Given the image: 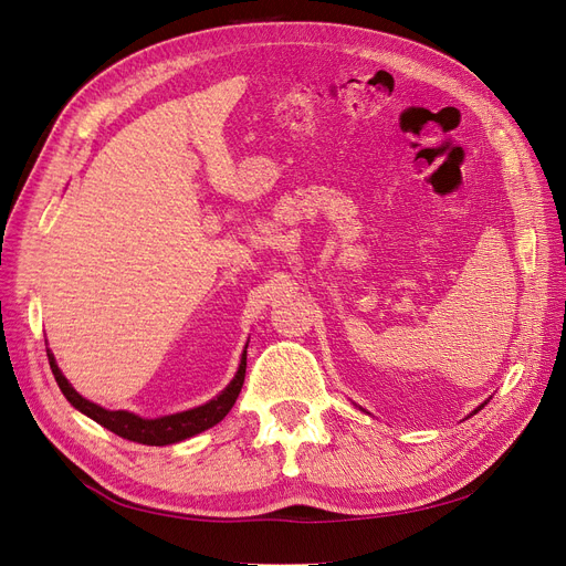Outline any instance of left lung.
<instances>
[{"mask_svg": "<svg viewBox=\"0 0 566 566\" xmlns=\"http://www.w3.org/2000/svg\"><path fill=\"white\" fill-rule=\"evenodd\" d=\"M476 411H481V406H479V409ZM476 411H473V413H476Z\"/></svg>", "mask_w": 566, "mask_h": 566, "instance_id": "obj_1", "label": "left lung"}]
</instances>
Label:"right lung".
I'll return each mask as SVG.
<instances>
[{"mask_svg": "<svg viewBox=\"0 0 566 566\" xmlns=\"http://www.w3.org/2000/svg\"><path fill=\"white\" fill-rule=\"evenodd\" d=\"M49 353V361H51V369H53V376L57 380V386L62 390V395L66 397V401H70L72 406H76V409L81 413H85L87 418H93L95 422H99L102 427L111 429L113 434H118L127 441H137V443H144V446H167V443H176V441H184V439H190L199 432H205V429L218 424L224 416H228L232 411V406L241 392V386H243V378H245V353L241 357V365H239V371L234 376V380L230 382L228 388H224L216 399H211L209 403L205 406H197V409H190V411H184V413H174V416H165V418H155V420H146V418H139L134 413H127V411H106L102 409V406L93 403L83 399L72 386L70 380H66L62 376V371L57 369L55 365V357L51 350Z\"/></svg>", "mask_w": 566, "mask_h": 566, "instance_id": "right-lung-1", "label": "right lung"}]
</instances>
